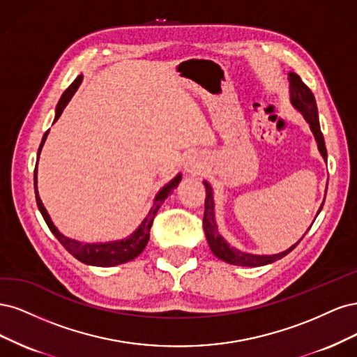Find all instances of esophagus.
Masks as SVG:
<instances>
[{"label": "esophagus", "mask_w": 357, "mask_h": 357, "mask_svg": "<svg viewBox=\"0 0 357 357\" xmlns=\"http://www.w3.org/2000/svg\"><path fill=\"white\" fill-rule=\"evenodd\" d=\"M203 167V162L202 158L197 154H191L187 157L185 160V170L188 174H199Z\"/></svg>", "instance_id": "34e87169"}]
</instances>
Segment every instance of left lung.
Instances as JSON below:
<instances>
[{"label": "left lung", "mask_w": 357, "mask_h": 357, "mask_svg": "<svg viewBox=\"0 0 357 357\" xmlns=\"http://www.w3.org/2000/svg\"><path fill=\"white\" fill-rule=\"evenodd\" d=\"M287 79H289V93H291L292 107L296 111H300L301 116L304 117V120L308 123L310 130L313 132V136H314V139L317 142L319 153H320L321 157H324L325 162H328V153H326L324 135H321V130H320V123H319L317 105H316L314 95L312 93V90H310L303 83V79L298 77L295 73L287 74ZM203 183H204V187H206L203 229H204L206 238H208L209 248H211V250L213 252V255L216 258H220V259H222V261H225L228 264H233V266H241V267H261V266H267V264H273L274 261L282 259L283 257H286L287 254H289V252H292L298 246V243H300V241L303 240V237L305 236L304 234L289 249H286L283 252H279V254H274V255L248 254V252H241V250H238V249H236L233 246H229L228 241L220 234V231H218V224H216V218H215L213 190H212L211 183L208 181H203ZM325 197H326V191H325ZM324 203H325V200H324ZM324 203H321V206L319 208V211L316 213V218L320 213L321 208H324ZM312 225H310V228H312ZM308 229H307V231H308Z\"/></svg>", "instance_id": "obj_1"}]
</instances>
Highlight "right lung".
I'll return each mask as SVG.
<instances>
[{
	"label": "right lung",
	"instance_id": "obj_1",
	"mask_svg": "<svg viewBox=\"0 0 357 357\" xmlns=\"http://www.w3.org/2000/svg\"><path fill=\"white\" fill-rule=\"evenodd\" d=\"M83 82V75H78L74 83L68 87L62 98L59 99L56 105V114H54V120L53 123L57 121L62 116V112L65 109V107L68 105V102L71 100V98L74 96V93L77 91L78 86L82 84ZM50 130H47L44 133L40 148H38V154L37 157L40 158L41 154V149L44 146L45 139H47V135ZM38 158H37V166L36 170H33V188H36V200H37V206L38 209L44 218L45 224L50 228V231L54 234V237L61 241L63 245V248L70 252V254L77 258L78 261H82L83 264H87V266H95V267H114V266H120V264L124 262H129L132 259H135L136 257H139L142 254V250L145 249L148 240H149V229H151L153 221H154V216L158 212L160 206L165 203V200L169 197V194L174 191L178 183L182 179V175L178 174L174 179L169 181L163 188H160V191L155 194L154 202L151 209L148 211L146 216L144 218V221L137 225V228L135 231L120 240H112V241H99V243H83V241L71 238V237H66L63 236L59 229L56 228V225L53 224L50 215L45 211L44 204L40 199V194H38V185H37V174H38Z\"/></svg>",
	"mask_w": 357,
	"mask_h": 357
}]
</instances>
